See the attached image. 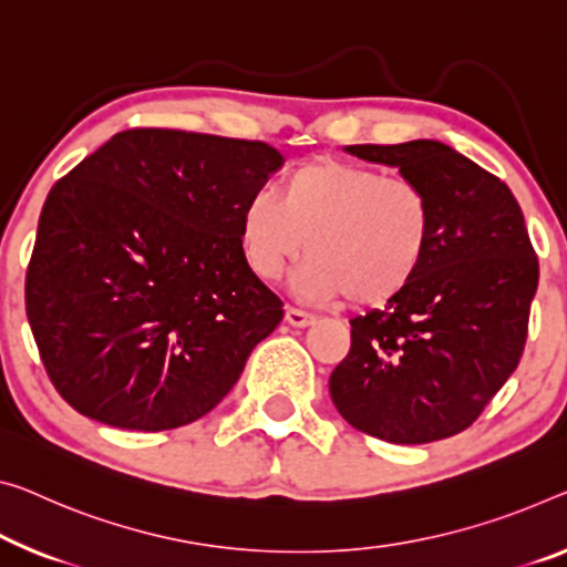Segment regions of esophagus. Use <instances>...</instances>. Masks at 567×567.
<instances>
[{
  "label": "esophagus",
  "instance_id": "obj_1",
  "mask_svg": "<svg viewBox=\"0 0 567 567\" xmlns=\"http://www.w3.org/2000/svg\"><path fill=\"white\" fill-rule=\"evenodd\" d=\"M286 321H289L291 327L303 329V327L313 324V317H311L309 311H301V309H296V307H286Z\"/></svg>",
  "mask_w": 567,
  "mask_h": 567
}]
</instances>
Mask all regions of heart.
Returning a JSON list of instances; mask_svg holds the SVG:
<instances>
[{"label":"heart","instance_id":"heart-1","mask_svg":"<svg viewBox=\"0 0 567 567\" xmlns=\"http://www.w3.org/2000/svg\"><path fill=\"white\" fill-rule=\"evenodd\" d=\"M431 199L413 179L344 159H317L286 174L278 197L243 205L238 240L250 274L281 278L307 248L296 291L309 301L347 296L380 307L403 293L431 248Z\"/></svg>","mask_w":567,"mask_h":567}]
</instances>
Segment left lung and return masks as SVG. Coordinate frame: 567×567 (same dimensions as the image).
<instances>
[{
  "label": "left lung",
  "mask_w": 567,
  "mask_h": 567,
  "mask_svg": "<svg viewBox=\"0 0 567 567\" xmlns=\"http://www.w3.org/2000/svg\"><path fill=\"white\" fill-rule=\"evenodd\" d=\"M347 152L413 179L431 199L433 235L413 284L350 321L329 395L374 439H449L482 415L525 350L539 278L525 217L499 177L433 138Z\"/></svg>",
  "instance_id": "obj_1"
}]
</instances>
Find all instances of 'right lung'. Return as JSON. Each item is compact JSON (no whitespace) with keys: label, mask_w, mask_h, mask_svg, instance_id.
Instances as JSON below:
<instances>
[{"label":"right lung","mask_w":567,"mask_h":567,"mask_svg":"<svg viewBox=\"0 0 567 567\" xmlns=\"http://www.w3.org/2000/svg\"><path fill=\"white\" fill-rule=\"evenodd\" d=\"M284 156L128 128L55 182L24 284L52 385L78 413L169 431L210 413L284 303L240 254V210Z\"/></svg>","instance_id":"1"}]
</instances>
